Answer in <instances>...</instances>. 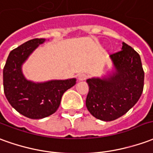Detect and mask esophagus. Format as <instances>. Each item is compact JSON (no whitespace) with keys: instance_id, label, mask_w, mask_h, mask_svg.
I'll return each instance as SVG.
<instances>
[{"instance_id":"34e87169","label":"esophagus","mask_w":153,"mask_h":153,"mask_svg":"<svg viewBox=\"0 0 153 153\" xmlns=\"http://www.w3.org/2000/svg\"><path fill=\"white\" fill-rule=\"evenodd\" d=\"M87 78H88V75L86 74L81 73L78 75V79H79V80H81V81H82V80H85Z\"/></svg>"}]
</instances>
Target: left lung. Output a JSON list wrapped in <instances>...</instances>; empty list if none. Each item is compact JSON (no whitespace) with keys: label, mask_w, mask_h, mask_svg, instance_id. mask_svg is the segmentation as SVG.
I'll return each instance as SVG.
<instances>
[{"label":"left lung","mask_w":153,"mask_h":153,"mask_svg":"<svg viewBox=\"0 0 153 153\" xmlns=\"http://www.w3.org/2000/svg\"><path fill=\"white\" fill-rule=\"evenodd\" d=\"M122 51L110 54L113 69L101 78L88 79L86 107L102 121H113L136 104L143 93L144 72L140 55L124 42Z\"/></svg>","instance_id":"8db88e82"}]
</instances>
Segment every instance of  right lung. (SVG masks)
Here are the masks:
<instances>
[{
  "label": "right lung",
  "mask_w": 153,
  "mask_h": 153,
  "mask_svg": "<svg viewBox=\"0 0 153 153\" xmlns=\"http://www.w3.org/2000/svg\"><path fill=\"white\" fill-rule=\"evenodd\" d=\"M45 39H33L10 51L3 69L4 93L10 104L25 117L44 118L56 112L64 93L76 79L33 82L25 77L22 65Z\"/></svg>",
  "instance_id": "obj_1"
}]
</instances>
